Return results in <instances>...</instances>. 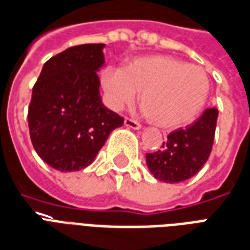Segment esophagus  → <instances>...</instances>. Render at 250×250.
<instances>
[{
    "mask_svg": "<svg viewBox=\"0 0 250 250\" xmlns=\"http://www.w3.org/2000/svg\"><path fill=\"white\" fill-rule=\"evenodd\" d=\"M125 125L127 127H132V129H141V124L137 123L136 120H133L130 117L125 118Z\"/></svg>",
    "mask_w": 250,
    "mask_h": 250,
    "instance_id": "1",
    "label": "esophagus"
}]
</instances>
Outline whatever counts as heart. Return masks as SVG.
I'll list each match as a JSON object with an SVG mask.
<instances>
[{
    "label": "heart",
    "mask_w": 250,
    "mask_h": 250,
    "mask_svg": "<svg viewBox=\"0 0 250 250\" xmlns=\"http://www.w3.org/2000/svg\"><path fill=\"white\" fill-rule=\"evenodd\" d=\"M101 84L113 110L132 105L141 91L145 113L162 127H179L194 121L209 92V80L202 67L166 55L138 58L124 68H105Z\"/></svg>",
    "instance_id": "heart-1"
}]
</instances>
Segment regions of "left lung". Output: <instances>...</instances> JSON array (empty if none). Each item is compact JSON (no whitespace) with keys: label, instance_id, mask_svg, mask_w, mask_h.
I'll return each mask as SVG.
<instances>
[{"label":"left lung","instance_id":"8db88e82","mask_svg":"<svg viewBox=\"0 0 250 250\" xmlns=\"http://www.w3.org/2000/svg\"><path fill=\"white\" fill-rule=\"evenodd\" d=\"M217 114L216 108H208L195 123L170 133L158 151L146 153L147 168L158 181L179 183L203 167L213 145Z\"/></svg>","mask_w":250,"mask_h":250}]
</instances>
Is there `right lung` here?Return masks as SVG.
Instances as JSON below:
<instances>
[{
	"mask_svg": "<svg viewBox=\"0 0 250 250\" xmlns=\"http://www.w3.org/2000/svg\"><path fill=\"white\" fill-rule=\"evenodd\" d=\"M104 43L69 47L44 63L29 105V130L39 157L59 171L91 165L124 117L101 101L96 71Z\"/></svg>",
	"mask_w": 250,
	"mask_h": 250,
	"instance_id": "obj_1",
	"label": "right lung"
}]
</instances>
